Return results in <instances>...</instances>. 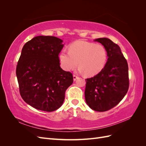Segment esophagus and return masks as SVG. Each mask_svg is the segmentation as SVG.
Segmentation results:
<instances>
[{"label":"esophagus","mask_w":146,"mask_h":146,"mask_svg":"<svg viewBox=\"0 0 146 146\" xmlns=\"http://www.w3.org/2000/svg\"><path fill=\"white\" fill-rule=\"evenodd\" d=\"M73 78H74V80L76 81L77 78H78V77L77 76H76V75H73Z\"/></svg>","instance_id":"obj_1"}]
</instances>
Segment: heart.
Here are the masks:
<instances>
[{"mask_svg":"<svg viewBox=\"0 0 146 146\" xmlns=\"http://www.w3.org/2000/svg\"><path fill=\"white\" fill-rule=\"evenodd\" d=\"M107 52L100 44L77 41L70 45L69 52L63 50L59 55L61 68L69 71L80 66L78 70L86 76H92L103 69L107 61Z\"/></svg>","mask_w":146,"mask_h":146,"instance_id":"b5f03b06","label":"heart"}]
</instances>
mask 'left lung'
Listing matches in <instances>:
<instances>
[{
    "mask_svg": "<svg viewBox=\"0 0 146 146\" xmlns=\"http://www.w3.org/2000/svg\"><path fill=\"white\" fill-rule=\"evenodd\" d=\"M94 41L105 47L108 58L98 74L85 79V96L86 104L92 110L103 112L116 106L127 94L129 88V67L116 43L106 38Z\"/></svg>",
    "mask_w": 146,
    "mask_h": 146,
    "instance_id": "obj_1",
    "label": "left lung"
}]
</instances>
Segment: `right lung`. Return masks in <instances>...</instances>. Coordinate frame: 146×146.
<instances>
[{"instance_id":"1","label":"right lung","mask_w":146,"mask_h":146,"mask_svg":"<svg viewBox=\"0 0 146 146\" xmlns=\"http://www.w3.org/2000/svg\"><path fill=\"white\" fill-rule=\"evenodd\" d=\"M63 41L55 36H38L26 42L16 66L20 94L26 103L50 112L62 105L65 92L73 83L72 74L60 67Z\"/></svg>"}]
</instances>
